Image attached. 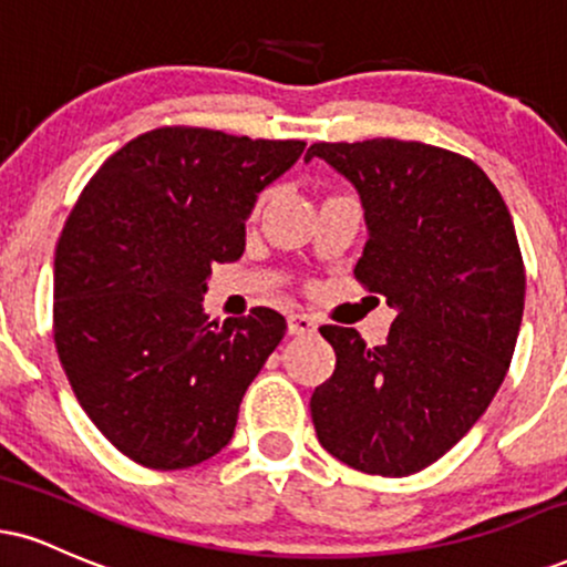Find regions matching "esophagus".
Instances as JSON below:
<instances>
[{
	"label": "esophagus",
	"mask_w": 567,
	"mask_h": 567,
	"mask_svg": "<svg viewBox=\"0 0 567 567\" xmlns=\"http://www.w3.org/2000/svg\"><path fill=\"white\" fill-rule=\"evenodd\" d=\"M288 332L290 336H311V332H317V322H313L309 313H290Z\"/></svg>",
	"instance_id": "esophagus-1"
}]
</instances>
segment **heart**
I'll return each mask as SVG.
<instances>
[{"label":"heart","mask_w":567,"mask_h":567,"mask_svg":"<svg viewBox=\"0 0 567 567\" xmlns=\"http://www.w3.org/2000/svg\"><path fill=\"white\" fill-rule=\"evenodd\" d=\"M264 200H266V197H261V200H258V206H261V203H264Z\"/></svg>","instance_id":"obj_1"}]
</instances>
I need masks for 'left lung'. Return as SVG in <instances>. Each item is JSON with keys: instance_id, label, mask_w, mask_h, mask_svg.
<instances>
[{"instance_id": "1", "label": "left lung", "mask_w": 567, "mask_h": 567, "mask_svg": "<svg viewBox=\"0 0 567 567\" xmlns=\"http://www.w3.org/2000/svg\"><path fill=\"white\" fill-rule=\"evenodd\" d=\"M311 158L357 187L370 240L353 275L395 309L383 346L319 327L336 372L311 395L313 427L349 467L404 478L478 422L509 370L525 303L513 216L481 166L422 142H317Z\"/></svg>"}]
</instances>
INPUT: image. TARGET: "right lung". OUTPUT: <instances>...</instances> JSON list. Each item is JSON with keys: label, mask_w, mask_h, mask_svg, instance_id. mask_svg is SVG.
I'll list each match as a JSON object with an SVG mask.
<instances>
[{"label": "right lung", "mask_w": 567, "mask_h": 567, "mask_svg": "<svg viewBox=\"0 0 567 567\" xmlns=\"http://www.w3.org/2000/svg\"><path fill=\"white\" fill-rule=\"evenodd\" d=\"M301 140L163 126L100 166L54 250V346L79 404L128 460L200 465L231 441L240 401L288 322L258 306L210 322V266L237 261L258 193Z\"/></svg>", "instance_id": "obj_1"}]
</instances>
